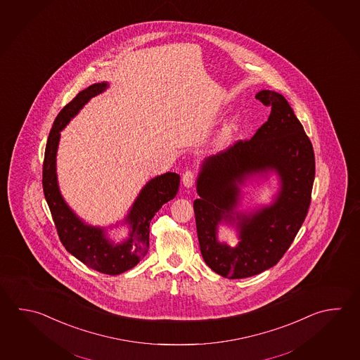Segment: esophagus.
Wrapping results in <instances>:
<instances>
[{"instance_id":"esophagus-1","label":"esophagus","mask_w":360,"mask_h":360,"mask_svg":"<svg viewBox=\"0 0 360 360\" xmlns=\"http://www.w3.org/2000/svg\"><path fill=\"white\" fill-rule=\"evenodd\" d=\"M182 182L186 188H191L195 184V173L192 170H186L182 176Z\"/></svg>"}]
</instances>
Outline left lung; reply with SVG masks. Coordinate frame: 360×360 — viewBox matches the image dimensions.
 <instances>
[{
	"label": "left lung",
	"instance_id": "left-lung-1",
	"mask_svg": "<svg viewBox=\"0 0 360 360\" xmlns=\"http://www.w3.org/2000/svg\"><path fill=\"white\" fill-rule=\"evenodd\" d=\"M256 99L271 107L251 140L209 156L196 181L197 236L206 265L220 276L245 278L272 266L294 240L311 204L314 153L302 123L284 96L261 90ZM275 172L279 190L271 205L239 212L241 187ZM233 224L240 242L231 249L217 237L219 224Z\"/></svg>",
	"mask_w": 360,
	"mask_h": 360
}]
</instances>
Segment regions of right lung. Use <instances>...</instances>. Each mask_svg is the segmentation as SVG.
Masks as SVG:
<instances>
[{"label":"right lung","instance_id":"add662e5","mask_svg":"<svg viewBox=\"0 0 360 360\" xmlns=\"http://www.w3.org/2000/svg\"><path fill=\"white\" fill-rule=\"evenodd\" d=\"M109 88L108 82H96L80 91L57 115L48 136L43 163V191L62 245L82 264L107 275H120L135 267L148 253L150 221L159 209L176 197L181 176L173 172L156 176L145 184L136 197L122 224L129 234L115 243L107 231L112 228L86 224L77 217L61 195L57 181V150L61 131L86 103ZM118 226V224H115Z\"/></svg>","mask_w":360,"mask_h":360}]
</instances>
